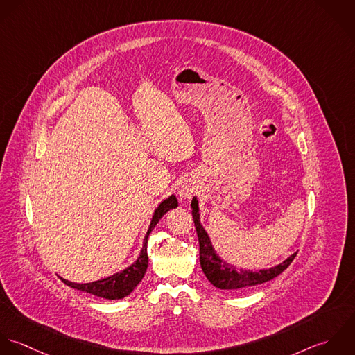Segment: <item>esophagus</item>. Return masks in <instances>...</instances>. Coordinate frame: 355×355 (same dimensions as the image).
I'll use <instances>...</instances> for the list:
<instances>
[{
    "label": "esophagus",
    "mask_w": 355,
    "mask_h": 355,
    "mask_svg": "<svg viewBox=\"0 0 355 355\" xmlns=\"http://www.w3.org/2000/svg\"><path fill=\"white\" fill-rule=\"evenodd\" d=\"M196 191H198V187H196L195 182H192V181H185V182L180 187V189H178V196H180L182 200H189V199H192V196L196 193Z\"/></svg>",
    "instance_id": "obj_1"
}]
</instances>
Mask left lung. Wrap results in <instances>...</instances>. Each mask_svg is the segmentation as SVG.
<instances>
[{"mask_svg":"<svg viewBox=\"0 0 355 355\" xmlns=\"http://www.w3.org/2000/svg\"><path fill=\"white\" fill-rule=\"evenodd\" d=\"M192 215L199 237V245H200V266L209 282L214 286L219 289H227V291H237L250 288L258 284L266 283L275 277H277L280 273L291 265L293 258L296 257V252L288 257L282 263L272 266L269 269H259V270H250V269H239L234 265L227 263L225 259L219 257V254L215 251L211 239L202 225L200 220V210H199V200L195 196L192 199Z\"/></svg>","mask_w":355,"mask_h":355,"instance_id":"1","label":"left lung"}]
</instances>
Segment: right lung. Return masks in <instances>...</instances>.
<instances>
[{"instance_id":"add662e5","label":"right lung","mask_w":355,"mask_h":355,"mask_svg":"<svg viewBox=\"0 0 355 355\" xmlns=\"http://www.w3.org/2000/svg\"><path fill=\"white\" fill-rule=\"evenodd\" d=\"M178 207V200L175 198V195L168 196L167 199H164L157 209L155 210V213L152 215L150 223L148 226V230L145 233L144 241H142V248L140 251V255L137 257V259L128 268H125L121 272H116L108 277L92 282V283H72L63 277L62 282L75 288L79 289L82 292H87L92 295H96L98 297H104L108 300H115V299H123L128 295H130L135 288L141 283L142 277L145 276L146 268H148V254H146V243H148V236L149 233L153 230V227L156 226V223L159 222V219L166 213H168L173 209Z\"/></svg>"}]
</instances>
